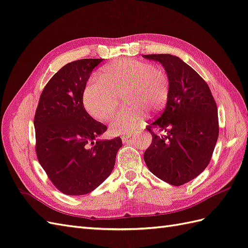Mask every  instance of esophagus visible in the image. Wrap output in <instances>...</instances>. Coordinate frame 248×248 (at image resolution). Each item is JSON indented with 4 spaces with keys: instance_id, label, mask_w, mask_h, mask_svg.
I'll return each instance as SVG.
<instances>
[{
    "instance_id": "obj_1",
    "label": "esophagus",
    "mask_w": 248,
    "mask_h": 248,
    "mask_svg": "<svg viewBox=\"0 0 248 248\" xmlns=\"http://www.w3.org/2000/svg\"><path fill=\"white\" fill-rule=\"evenodd\" d=\"M129 138H130V136H123V137H122V141H123L124 143L127 142Z\"/></svg>"
}]
</instances>
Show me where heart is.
<instances>
[{"mask_svg": "<svg viewBox=\"0 0 248 248\" xmlns=\"http://www.w3.org/2000/svg\"><path fill=\"white\" fill-rule=\"evenodd\" d=\"M95 78L83 93V105L90 117L101 122L107 121L117 109L119 95L127 104L111 120L112 135L132 134L145 111H161L170 95L167 72L142 60H116L102 66Z\"/></svg>", "mask_w": 248, "mask_h": 248, "instance_id": "1", "label": "heart"}]
</instances>
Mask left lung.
<instances>
[{
  "label": "left lung",
  "mask_w": 248,
  "mask_h": 248,
  "mask_svg": "<svg viewBox=\"0 0 248 248\" xmlns=\"http://www.w3.org/2000/svg\"><path fill=\"white\" fill-rule=\"evenodd\" d=\"M144 58L160 62L170 80L164 111L146 127L153 142L144 161L155 177L181 186L209 164L219 136L218 108L207 83L182 60L171 54Z\"/></svg>",
  "instance_id": "left-lung-1"
}]
</instances>
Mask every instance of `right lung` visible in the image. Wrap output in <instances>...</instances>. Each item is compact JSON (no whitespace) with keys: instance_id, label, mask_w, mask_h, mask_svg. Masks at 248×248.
I'll return each instance as SVG.
<instances>
[{"instance_id":"add662e5","label":"right lung","mask_w":248,"mask_h":248,"mask_svg":"<svg viewBox=\"0 0 248 248\" xmlns=\"http://www.w3.org/2000/svg\"><path fill=\"white\" fill-rule=\"evenodd\" d=\"M102 61L82 59L63 66L46 84L34 114L38 160L52 184L68 196L89 194L105 181L122 146L119 137L96 140L107 127L83 105L90 74Z\"/></svg>"}]
</instances>
